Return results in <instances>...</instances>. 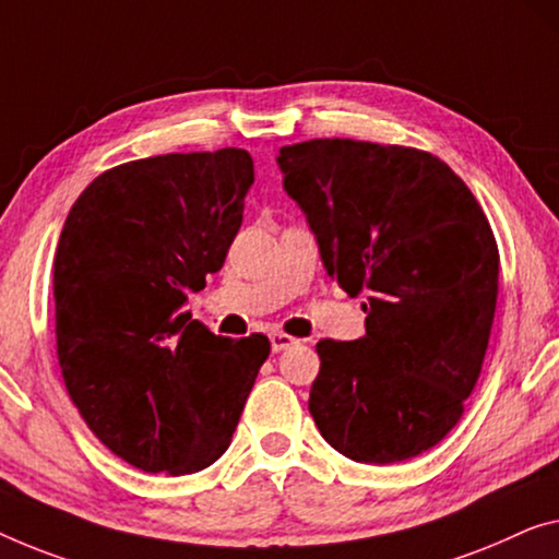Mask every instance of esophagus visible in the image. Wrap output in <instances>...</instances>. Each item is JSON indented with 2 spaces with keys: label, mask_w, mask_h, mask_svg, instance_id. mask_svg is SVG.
<instances>
[{
  "label": "esophagus",
  "mask_w": 559,
  "mask_h": 559,
  "mask_svg": "<svg viewBox=\"0 0 559 559\" xmlns=\"http://www.w3.org/2000/svg\"><path fill=\"white\" fill-rule=\"evenodd\" d=\"M296 344H298V341L286 336V333H281V331H273V333H271V348H273V354L286 352V348L296 346Z\"/></svg>",
  "instance_id": "34e87169"
}]
</instances>
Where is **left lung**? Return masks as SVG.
Returning a JSON list of instances; mask_svg holds the SVG:
<instances>
[{"label":"left lung","mask_w":559,"mask_h":559,"mask_svg":"<svg viewBox=\"0 0 559 559\" xmlns=\"http://www.w3.org/2000/svg\"><path fill=\"white\" fill-rule=\"evenodd\" d=\"M321 263L366 290V336L319 341L308 412L361 464L439 444L477 384L497 306L499 253L477 198L439 157L361 140H308L276 157Z\"/></svg>","instance_id":"1"}]
</instances>
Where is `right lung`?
<instances>
[{"instance_id":"add662e5","label":"right lung","mask_w":559,"mask_h":559,"mask_svg":"<svg viewBox=\"0 0 559 559\" xmlns=\"http://www.w3.org/2000/svg\"><path fill=\"white\" fill-rule=\"evenodd\" d=\"M251 186L246 150L155 155L99 175L64 221L52 263L64 386L143 472L221 460L271 354L263 333L223 338L182 313L223 269Z\"/></svg>"}]
</instances>
